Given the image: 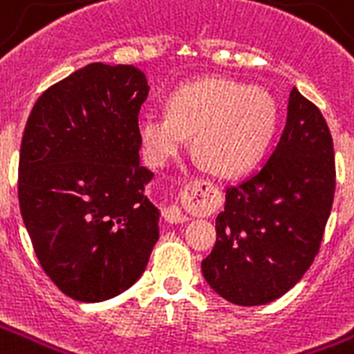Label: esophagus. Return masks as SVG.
I'll return each instance as SVG.
<instances>
[{
	"mask_svg": "<svg viewBox=\"0 0 354 354\" xmlns=\"http://www.w3.org/2000/svg\"><path fill=\"white\" fill-rule=\"evenodd\" d=\"M163 217H165L167 223H174V225H180V223H185L187 221V215L183 213L182 206L178 204H171L163 209Z\"/></svg>",
	"mask_w": 354,
	"mask_h": 354,
	"instance_id": "esophagus-1",
	"label": "esophagus"
}]
</instances>
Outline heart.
<instances>
[{
	"label": "heart",
	"instance_id": "heart-1",
	"mask_svg": "<svg viewBox=\"0 0 354 354\" xmlns=\"http://www.w3.org/2000/svg\"><path fill=\"white\" fill-rule=\"evenodd\" d=\"M277 126V104L261 87L226 77L185 83L167 98V113L147 111L137 120L142 150L165 163L187 145L207 171L232 178L258 163Z\"/></svg>",
	"mask_w": 354,
	"mask_h": 354
}]
</instances>
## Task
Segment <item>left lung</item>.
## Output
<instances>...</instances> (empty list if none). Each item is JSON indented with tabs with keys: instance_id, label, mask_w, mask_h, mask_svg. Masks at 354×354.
Wrapping results in <instances>:
<instances>
[{
	"instance_id": "1",
	"label": "left lung",
	"mask_w": 354,
	"mask_h": 354,
	"mask_svg": "<svg viewBox=\"0 0 354 354\" xmlns=\"http://www.w3.org/2000/svg\"><path fill=\"white\" fill-rule=\"evenodd\" d=\"M334 187L333 135L319 109L293 87L286 128L266 165L226 187L217 241L202 260L209 288L239 306L290 291L319 252Z\"/></svg>"
}]
</instances>
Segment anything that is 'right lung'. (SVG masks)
<instances>
[{"mask_svg":"<svg viewBox=\"0 0 354 354\" xmlns=\"http://www.w3.org/2000/svg\"><path fill=\"white\" fill-rule=\"evenodd\" d=\"M147 77L131 64L91 63L40 94L27 118L18 201L40 267L81 303L141 279L159 239L145 187L137 120Z\"/></svg>","mask_w":354,"mask_h":354,"instance_id":"1","label":"right lung"}]
</instances>
